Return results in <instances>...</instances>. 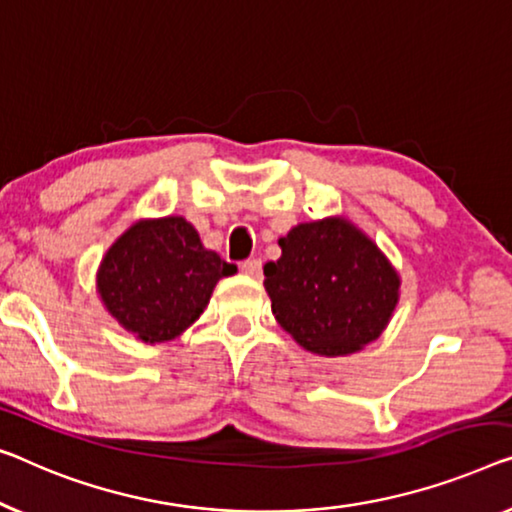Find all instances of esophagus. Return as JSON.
<instances>
[{
	"mask_svg": "<svg viewBox=\"0 0 512 512\" xmlns=\"http://www.w3.org/2000/svg\"><path fill=\"white\" fill-rule=\"evenodd\" d=\"M241 271L246 273L250 278H259L262 276V259H246V262L241 264Z\"/></svg>",
	"mask_w": 512,
	"mask_h": 512,
	"instance_id": "obj_1",
	"label": "esophagus"
}]
</instances>
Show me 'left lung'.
<instances>
[{"instance_id":"left-lung-1","label":"left lung","mask_w":512,"mask_h":512,"mask_svg":"<svg viewBox=\"0 0 512 512\" xmlns=\"http://www.w3.org/2000/svg\"><path fill=\"white\" fill-rule=\"evenodd\" d=\"M264 264V289L278 324L296 345L335 358L377 340L400 301V273L345 216L299 223Z\"/></svg>"}]
</instances>
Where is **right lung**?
<instances>
[{
    "label": "right lung",
    "instance_id": "add662e5",
    "mask_svg": "<svg viewBox=\"0 0 512 512\" xmlns=\"http://www.w3.org/2000/svg\"><path fill=\"white\" fill-rule=\"evenodd\" d=\"M234 273L183 216L140 218L103 255L96 292L121 329L158 345L193 326L218 280Z\"/></svg>",
    "mask_w": 512,
    "mask_h": 512
}]
</instances>
